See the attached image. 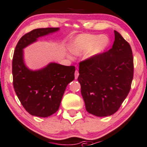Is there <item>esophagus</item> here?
<instances>
[{"label":"esophagus","instance_id":"esophagus-1","mask_svg":"<svg viewBox=\"0 0 147 147\" xmlns=\"http://www.w3.org/2000/svg\"><path fill=\"white\" fill-rule=\"evenodd\" d=\"M78 75H79V73H78L77 70H76L75 72H74V78H75V79H77L78 77Z\"/></svg>","mask_w":147,"mask_h":147}]
</instances>
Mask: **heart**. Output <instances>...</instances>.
Instances as JSON below:
<instances>
[{"label":"heart","instance_id":"b5f03b06","mask_svg":"<svg viewBox=\"0 0 147 147\" xmlns=\"http://www.w3.org/2000/svg\"><path fill=\"white\" fill-rule=\"evenodd\" d=\"M109 44V39L105 36L94 34H81L72 42L71 51L74 54L80 55L89 50L86 58L95 57L102 53Z\"/></svg>","mask_w":147,"mask_h":147}]
</instances>
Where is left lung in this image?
Here are the masks:
<instances>
[{"label": "left lung", "instance_id": "left-lung-1", "mask_svg": "<svg viewBox=\"0 0 147 147\" xmlns=\"http://www.w3.org/2000/svg\"><path fill=\"white\" fill-rule=\"evenodd\" d=\"M108 51L79 63L78 80L88 112L98 117L115 113L129 92L133 78V56L127 41L114 31Z\"/></svg>", "mask_w": 147, "mask_h": 147}]
</instances>
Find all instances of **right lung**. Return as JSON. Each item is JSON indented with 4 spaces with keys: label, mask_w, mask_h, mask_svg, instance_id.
<instances>
[{
    "label": "right lung",
    "mask_w": 147,
    "mask_h": 147,
    "mask_svg": "<svg viewBox=\"0 0 147 147\" xmlns=\"http://www.w3.org/2000/svg\"><path fill=\"white\" fill-rule=\"evenodd\" d=\"M59 30V28L33 30L20 39L15 48L12 59L13 86L22 105L32 115L47 117L55 113L67 86L74 79V66L51 63L43 69L32 71L24 62V48L39 37Z\"/></svg>",
    "instance_id": "obj_1"
}]
</instances>
